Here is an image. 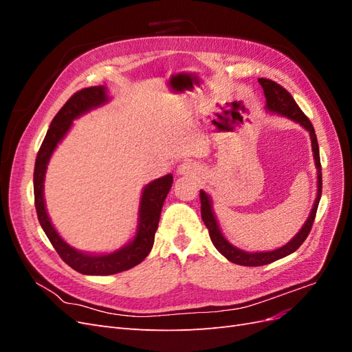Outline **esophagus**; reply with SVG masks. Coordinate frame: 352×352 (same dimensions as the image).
Returning a JSON list of instances; mask_svg holds the SVG:
<instances>
[{
    "label": "esophagus",
    "mask_w": 352,
    "mask_h": 352,
    "mask_svg": "<svg viewBox=\"0 0 352 352\" xmlns=\"http://www.w3.org/2000/svg\"><path fill=\"white\" fill-rule=\"evenodd\" d=\"M176 173H177L179 176L192 177V176H197V175H198V167H197V164L192 163V162H185V163H182V164H180V166L177 167Z\"/></svg>",
    "instance_id": "obj_1"
}]
</instances>
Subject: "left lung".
<instances>
[{"label":"left lung","instance_id":"obj_1","mask_svg":"<svg viewBox=\"0 0 352 352\" xmlns=\"http://www.w3.org/2000/svg\"><path fill=\"white\" fill-rule=\"evenodd\" d=\"M258 83L261 85V88L264 91V97H265V111L272 113V114H278L283 116L286 119H291L295 123L302 126L304 129L310 133V140H311V150H313V157H314V164L317 168V195L314 199L313 208L310 211V216L305 220L302 228L298 230L296 235L285 243L283 247L276 248L273 251H257V252H250V251H243L235 245L230 243L226 236L223 235V232L219 226V221L216 219L214 211H212V199L211 197L206 192V190H199V199H201V217L204 225L208 229L211 242L217 251L226 257L229 261L239 264V265H248V267H257V265H264V264H270L276 260L283 258L286 255H289L295 252L298 248L301 247L302 242L307 239L308 233L311 230L313 221L316 219V211L318 207V201H320L322 197V164H320V154H318V144H317V138L314 127L311 122L307 119V116L301 111V109L298 107V104L292 98V95L287 92L285 88H282L280 85L270 79H258Z\"/></svg>","mask_w":352,"mask_h":352}]
</instances>
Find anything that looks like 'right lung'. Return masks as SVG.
Instances as JSON below:
<instances>
[{
    "label": "right lung",
    "mask_w": 352,
    "mask_h": 352,
    "mask_svg": "<svg viewBox=\"0 0 352 352\" xmlns=\"http://www.w3.org/2000/svg\"><path fill=\"white\" fill-rule=\"evenodd\" d=\"M109 101L110 95L107 94V88L104 85L85 88L70 97V100L63 105L50 124L45 140L38 151L34 172L35 207L41 228L44 229L47 238L58 252L61 260L69 264L73 270L88 276H107L129 270L150 254L154 245L155 230L158 228L164 199L173 184V176L166 175L153 180L142 189L135 236L119 250L105 254H89L70 247L60 236V233L56 230L48 216L44 199V182L48 163L57 145L65 140V136L70 131L73 122L83 114L102 107Z\"/></svg>",
    "instance_id": "add662e5"
}]
</instances>
